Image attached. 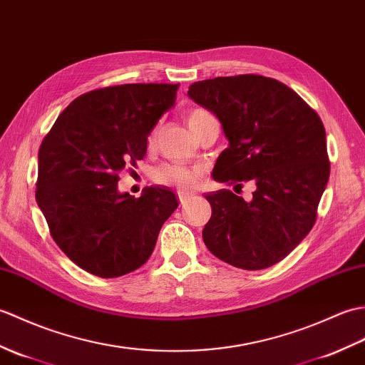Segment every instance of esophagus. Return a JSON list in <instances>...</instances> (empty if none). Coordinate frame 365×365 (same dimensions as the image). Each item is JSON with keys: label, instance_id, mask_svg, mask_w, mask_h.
<instances>
[{"label": "esophagus", "instance_id": "obj_1", "mask_svg": "<svg viewBox=\"0 0 365 365\" xmlns=\"http://www.w3.org/2000/svg\"><path fill=\"white\" fill-rule=\"evenodd\" d=\"M178 198H180V203H181V205H184L185 201H187V200L190 198V195H189L187 192H182V190H180V192H178Z\"/></svg>", "mask_w": 365, "mask_h": 365}]
</instances>
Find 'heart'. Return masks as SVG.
Segmentation results:
<instances>
[{
  "instance_id": "obj_1",
  "label": "heart",
  "mask_w": 365,
  "mask_h": 365,
  "mask_svg": "<svg viewBox=\"0 0 365 365\" xmlns=\"http://www.w3.org/2000/svg\"><path fill=\"white\" fill-rule=\"evenodd\" d=\"M210 117L212 115H210L209 112L205 109H193L189 112V115H187V125L193 131V129L197 128V125H200L201 121H205ZM155 135H156V133H153L150 135V143L155 140ZM155 176H156V181L162 182V184L178 185V187L187 189V187H192V185H195V182L198 180V172L197 170H192V168H187V167L180 165V164H167V165H162L160 168H158Z\"/></svg>"
}]
</instances>
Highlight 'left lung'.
Here are the masks:
<instances>
[{"instance_id":"1","label":"left lung","mask_w":365,"mask_h":365,"mask_svg":"<svg viewBox=\"0 0 365 365\" xmlns=\"http://www.w3.org/2000/svg\"><path fill=\"white\" fill-rule=\"evenodd\" d=\"M189 98L220 120L228 148L212 170L218 182H253L245 201L228 189L205 193L212 215L203 230L210 253L237 269L284 259L315 223L329 178L320 117L277 79L239 75L198 81Z\"/></svg>"}]
</instances>
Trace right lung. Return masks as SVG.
<instances>
[{"label": "right lung", "mask_w": 365, "mask_h": 365, "mask_svg": "<svg viewBox=\"0 0 365 365\" xmlns=\"http://www.w3.org/2000/svg\"><path fill=\"white\" fill-rule=\"evenodd\" d=\"M178 84H125L78 96L38 150L36 200L56 244L101 278L148 261L159 231L178 207L164 185L140 198L118 192V172L143 159L148 135L175 106Z\"/></svg>", "instance_id": "right-lung-1"}]
</instances>
